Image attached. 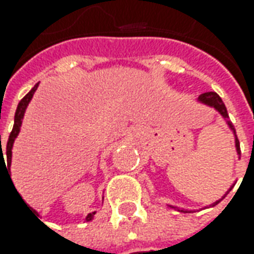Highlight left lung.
Returning <instances> with one entry per match:
<instances>
[{"label":"left lung","instance_id":"8db88e82","mask_svg":"<svg viewBox=\"0 0 254 254\" xmlns=\"http://www.w3.org/2000/svg\"><path fill=\"white\" fill-rule=\"evenodd\" d=\"M198 104H201V105H205V107H209V108H214L221 117L225 121V124L228 125L229 127V130L232 132V135H233V139H235V149H236V154H238V159H241V144H239V139H238V136H236V130H235V127L231 124V121H229V117H228V111H226V107H225V104H223V101L221 100V97L216 94V92L211 91V92H205V94H201L199 97H198L197 100H195ZM236 184V180L233 181V184H232L229 190L223 194L222 197L219 198V199H216L215 202L212 204H209V205L204 206V208H209V206H215L216 204H219L221 201H222L223 198L226 197L228 194H229V191H231L233 186ZM167 208H173V209H177L179 212H184V214H188V212H195L198 209H188V208H181V206L177 205H171V204H167Z\"/></svg>","mask_w":254,"mask_h":254}]
</instances>
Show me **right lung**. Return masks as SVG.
Segmentation results:
<instances>
[{
    "mask_svg": "<svg viewBox=\"0 0 254 254\" xmlns=\"http://www.w3.org/2000/svg\"><path fill=\"white\" fill-rule=\"evenodd\" d=\"M38 87H39V83L35 84V87L32 88L31 91L28 92L25 97H23L22 100L19 101V104H18V108H16V112H15V119H13V127H12V132H11V135H9V139H8V142H6V147H5V150H2V147H1V136H0V166L1 163L5 164V160H4V156L6 154V165L8 166V169H6L9 173V167H11V162H12V147H13V142H15V139L18 137L19 135V132H21V127H22V121H23V117H25V112H26V108H28V105H29V102H31L32 97H33V94L35 91L38 90ZM6 169V166H5ZM9 179H11V176H9ZM12 181V180H11ZM13 184V183H12ZM21 197V195H19ZM22 198V197H21ZM23 201V199H22ZM25 202V201H23ZM28 205V204H26ZM29 206V205H28ZM31 208V206H29ZM36 212V211H35ZM97 211H94V212H90V214L85 216V222H90L94 219V215H95Z\"/></svg>",
    "mask_w": 254,
    "mask_h": 254,
    "instance_id": "right-lung-1",
    "label": "right lung"
}]
</instances>
